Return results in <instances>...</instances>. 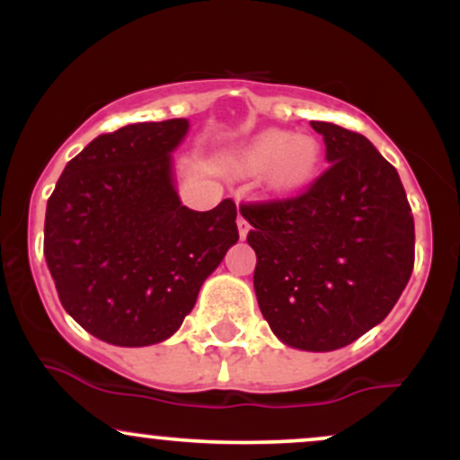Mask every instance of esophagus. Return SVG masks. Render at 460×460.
Here are the masks:
<instances>
[{
  "label": "esophagus",
  "mask_w": 460,
  "mask_h": 460,
  "mask_svg": "<svg viewBox=\"0 0 460 460\" xmlns=\"http://www.w3.org/2000/svg\"><path fill=\"white\" fill-rule=\"evenodd\" d=\"M248 229H251V225H248V220L240 214V216H237V231H240L242 240H244V237L248 235Z\"/></svg>",
  "instance_id": "obj_1"
}]
</instances>
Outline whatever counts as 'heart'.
<instances>
[{"mask_svg":"<svg viewBox=\"0 0 460 460\" xmlns=\"http://www.w3.org/2000/svg\"><path fill=\"white\" fill-rule=\"evenodd\" d=\"M322 151L311 136H294L288 129H263L234 151V164L244 171H266V181L274 190L289 192L314 177Z\"/></svg>","mask_w":460,"mask_h":460,"instance_id":"1","label":"heart"}]
</instances>
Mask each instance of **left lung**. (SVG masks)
<instances>
[{
	"label": "left lung",
	"mask_w": 460,
	"mask_h": 460,
	"mask_svg": "<svg viewBox=\"0 0 460 460\" xmlns=\"http://www.w3.org/2000/svg\"><path fill=\"white\" fill-rule=\"evenodd\" d=\"M329 171L294 199L242 205L257 303L285 346L331 352L387 318L413 272L415 225L398 171L366 136L311 120Z\"/></svg>",
	"instance_id": "left-lung-1"
}]
</instances>
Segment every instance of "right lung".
Segmentation results:
<instances>
[{"label":"right lung","mask_w":460,"mask_h":460,"mask_svg":"<svg viewBox=\"0 0 460 460\" xmlns=\"http://www.w3.org/2000/svg\"><path fill=\"white\" fill-rule=\"evenodd\" d=\"M188 119L134 123L94 138L58 179L45 214V261L66 314L112 346L166 341L200 285L237 242V209L177 194L172 151Z\"/></svg>","instance_id":"add662e5"}]
</instances>
